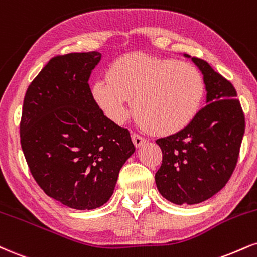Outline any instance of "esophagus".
<instances>
[{
  "label": "esophagus",
  "instance_id": "esophagus-1",
  "mask_svg": "<svg viewBox=\"0 0 257 257\" xmlns=\"http://www.w3.org/2000/svg\"><path fill=\"white\" fill-rule=\"evenodd\" d=\"M132 140H133V144L135 145V147L139 148L141 147L142 145L146 142V139H144L142 137H140V135L138 134H132Z\"/></svg>",
  "mask_w": 257,
  "mask_h": 257
}]
</instances>
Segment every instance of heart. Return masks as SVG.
I'll list each match as a JSON object with an SVG mask.
<instances>
[{
    "mask_svg": "<svg viewBox=\"0 0 257 257\" xmlns=\"http://www.w3.org/2000/svg\"><path fill=\"white\" fill-rule=\"evenodd\" d=\"M205 85L195 67L170 58L132 54L117 58L107 78L92 83L91 95L113 123L124 122L133 99L135 116L160 135L184 129L199 111Z\"/></svg>",
    "mask_w": 257,
    "mask_h": 257,
    "instance_id": "1",
    "label": "heart"
}]
</instances>
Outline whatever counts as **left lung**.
Wrapping results in <instances>:
<instances>
[{"instance_id":"1","label":"left lung","mask_w":257,"mask_h":257,"mask_svg":"<svg viewBox=\"0 0 257 257\" xmlns=\"http://www.w3.org/2000/svg\"><path fill=\"white\" fill-rule=\"evenodd\" d=\"M190 58L202 74L206 105L184 129L156 142L163 164L156 184L175 205L203 202L225 187L236 168L244 135V115L232 83L206 61Z\"/></svg>"}]
</instances>
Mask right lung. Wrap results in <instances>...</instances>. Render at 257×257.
<instances>
[{
    "label": "right lung",
    "instance_id": "add662e5",
    "mask_svg": "<svg viewBox=\"0 0 257 257\" xmlns=\"http://www.w3.org/2000/svg\"><path fill=\"white\" fill-rule=\"evenodd\" d=\"M98 51L51 58L31 82L20 122L31 174L48 196L85 211L106 203L119 170L135 152L128 129L104 115L88 80Z\"/></svg>",
    "mask_w": 257,
    "mask_h": 257
}]
</instances>
